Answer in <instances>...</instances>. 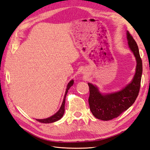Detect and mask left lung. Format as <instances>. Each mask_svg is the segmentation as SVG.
<instances>
[{
    "label": "left lung",
    "instance_id": "1",
    "mask_svg": "<svg viewBox=\"0 0 150 150\" xmlns=\"http://www.w3.org/2000/svg\"><path fill=\"white\" fill-rule=\"evenodd\" d=\"M128 44L137 62L135 75L131 82L120 91L102 94L97 86L88 83L90 90L88 103L93 115L103 121L117 117L134 104L139 95L142 73V63L137 43L126 31Z\"/></svg>",
    "mask_w": 150,
    "mask_h": 150
}]
</instances>
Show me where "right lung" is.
<instances>
[{
    "mask_svg": "<svg viewBox=\"0 0 150 150\" xmlns=\"http://www.w3.org/2000/svg\"><path fill=\"white\" fill-rule=\"evenodd\" d=\"M74 84V80L72 79L69 81V83H68L67 86V88H66V91L65 93V96L64 98V100H63L62 104L60 108L59 109V110L55 114H54L53 115L51 116L50 117L46 118V119H36V121L40 122H42V123H52L57 121L58 120H59L62 117L63 115L64 114V112H65V98L67 94L69 89L70 88L71 86H72V85Z\"/></svg>",
    "mask_w": 150,
    "mask_h": 150,
    "instance_id": "obj_1",
    "label": "right lung"
}]
</instances>
